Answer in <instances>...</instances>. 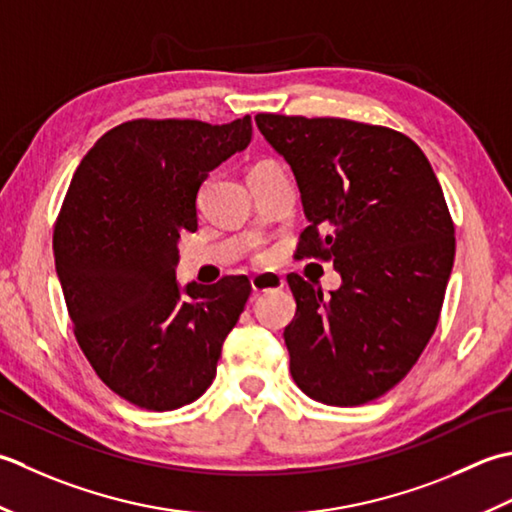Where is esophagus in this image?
Instances as JSON below:
<instances>
[{
    "label": "esophagus",
    "instance_id": "1",
    "mask_svg": "<svg viewBox=\"0 0 512 512\" xmlns=\"http://www.w3.org/2000/svg\"><path fill=\"white\" fill-rule=\"evenodd\" d=\"M283 287H285V278L276 274V271H263V274H256L252 278V289L256 294H265V291H274Z\"/></svg>",
    "mask_w": 512,
    "mask_h": 512
}]
</instances>
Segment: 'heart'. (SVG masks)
Instances as JSON below:
<instances>
[{"label": "heart", "instance_id": "b5f03b06", "mask_svg": "<svg viewBox=\"0 0 512 512\" xmlns=\"http://www.w3.org/2000/svg\"><path fill=\"white\" fill-rule=\"evenodd\" d=\"M263 163H265V161H263Z\"/></svg>", "mask_w": 512, "mask_h": 512}]
</instances>
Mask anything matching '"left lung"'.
<instances>
[{
	"label": "left lung",
	"mask_w": 512,
	"mask_h": 512,
	"mask_svg": "<svg viewBox=\"0 0 512 512\" xmlns=\"http://www.w3.org/2000/svg\"><path fill=\"white\" fill-rule=\"evenodd\" d=\"M296 176L309 227L300 256L331 258L342 285L287 283L289 369L309 398L358 406L393 389L440 318L455 227L429 159L404 134L349 119L256 114Z\"/></svg>",
	"instance_id": "8db88e82"
}]
</instances>
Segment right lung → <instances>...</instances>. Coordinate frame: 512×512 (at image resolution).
I'll return each instance as SVG.
<instances>
[{"mask_svg": "<svg viewBox=\"0 0 512 512\" xmlns=\"http://www.w3.org/2000/svg\"><path fill=\"white\" fill-rule=\"evenodd\" d=\"M252 141V117L212 125L137 119L103 134L72 176L55 269L81 351L123 400L172 411L210 387L252 285L176 280L207 174Z\"/></svg>", "mask_w": 512, "mask_h": 512, "instance_id": "1", "label": "right lung"}]
</instances>
